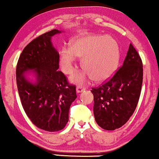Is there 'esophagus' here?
Masks as SVG:
<instances>
[{
  "label": "esophagus",
  "mask_w": 159,
  "mask_h": 159,
  "mask_svg": "<svg viewBox=\"0 0 159 159\" xmlns=\"http://www.w3.org/2000/svg\"><path fill=\"white\" fill-rule=\"evenodd\" d=\"M85 89L84 88H82V86H77V88H76V91H77V93H80L82 92V91H84Z\"/></svg>",
  "instance_id": "34e87169"
}]
</instances>
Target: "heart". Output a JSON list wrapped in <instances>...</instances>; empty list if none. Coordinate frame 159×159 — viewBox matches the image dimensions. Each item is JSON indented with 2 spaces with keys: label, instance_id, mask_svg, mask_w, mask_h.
Masks as SVG:
<instances>
[{
  "label": "heart",
  "instance_id": "1",
  "mask_svg": "<svg viewBox=\"0 0 159 159\" xmlns=\"http://www.w3.org/2000/svg\"><path fill=\"white\" fill-rule=\"evenodd\" d=\"M76 56L82 58V66L85 70L71 76V81L85 83L93 79L102 82L116 70L119 59L118 45L114 38L106 35L89 34L75 39L71 48H63L60 53V64L65 74L75 71Z\"/></svg>",
  "mask_w": 159,
  "mask_h": 159
}]
</instances>
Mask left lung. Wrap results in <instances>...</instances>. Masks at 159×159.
I'll return each instance as SVG.
<instances>
[{"label": "left lung", "instance_id": "obj_1", "mask_svg": "<svg viewBox=\"0 0 159 159\" xmlns=\"http://www.w3.org/2000/svg\"><path fill=\"white\" fill-rule=\"evenodd\" d=\"M143 63L131 43L123 65L109 81L91 92L95 121L106 130L119 129L135 110L143 84Z\"/></svg>", "mask_w": 159, "mask_h": 159}]
</instances>
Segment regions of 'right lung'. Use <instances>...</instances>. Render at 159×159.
I'll return each mask as SVG.
<instances>
[{"mask_svg": "<svg viewBox=\"0 0 159 159\" xmlns=\"http://www.w3.org/2000/svg\"><path fill=\"white\" fill-rule=\"evenodd\" d=\"M62 30H52L31 41L19 56L16 84L26 114L37 127L48 132L61 130L69 121L76 87L69 85L61 71L59 53L52 37Z\"/></svg>", "mask_w": 159, "mask_h": 159, "instance_id": "1", "label": "right lung"}]
</instances>
